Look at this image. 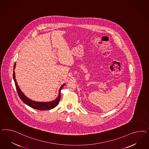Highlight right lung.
<instances>
[{
  "instance_id": "obj_1",
  "label": "right lung",
  "mask_w": 149,
  "mask_h": 149,
  "mask_svg": "<svg viewBox=\"0 0 149 149\" xmlns=\"http://www.w3.org/2000/svg\"><path fill=\"white\" fill-rule=\"evenodd\" d=\"M15 63L14 64V69H15ZM15 71L14 70L13 78H14V81H15L16 90L17 91V93H18L19 97L25 104L31 107L32 108L36 109L39 110H47L52 109L55 108L58 105L60 99H61V91L63 88V86H64V84L61 87V88L59 89L58 96L56 100H54V101H52L51 102H36L34 101H32V100L28 98L27 97H26L24 95H23V93L19 89V87L17 85V82L15 79Z\"/></svg>"
}]
</instances>
